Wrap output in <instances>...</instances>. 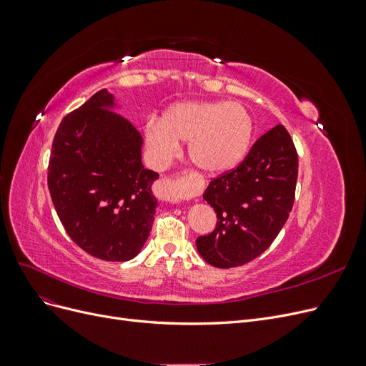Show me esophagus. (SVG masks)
<instances>
[{"mask_svg":"<svg viewBox=\"0 0 366 366\" xmlns=\"http://www.w3.org/2000/svg\"><path fill=\"white\" fill-rule=\"evenodd\" d=\"M183 183L184 180L182 177H179V179H160L154 186V192L166 203L182 202L184 198Z\"/></svg>","mask_w":366,"mask_h":366,"instance_id":"1","label":"esophagus"}]
</instances>
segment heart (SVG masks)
Masks as SVG:
<instances>
[{"instance_id":"obj_1","label":"heart","mask_w":366,"mask_h":366,"mask_svg":"<svg viewBox=\"0 0 366 366\" xmlns=\"http://www.w3.org/2000/svg\"><path fill=\"white\" fill-rule=\"evenodd\" d=\"M147 145L157 166L189 142V157L198 169L218 175L234 169L247 156L253 122L247 109L234 102H183L171 107L162 122L147 124Z\"/></svg>"}]
</instances>
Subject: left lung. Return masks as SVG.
I'll use <instances>...</instances> for the list:
<instances>
[{
    "label": "left lung",
    "mask_w": 366,
    "mask_h": 366,
    "mask_svg": "<svg viewBox=\"0 0 366 366\" xmlns=\"http://www.w3.org/2000/svg\"><path fill=\"white\" fill-rule=\"evenodd\" d=\"M297 180V152L282 125L253 143L237 168L210 180L203 198L217 227L197 238L202 258L214 267L244 265L269 249L289 218Z\"/></svg>",
    "instance_id": "1"
}]
</instances>
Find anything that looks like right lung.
Masks as SVG:
<instances>
[{
  "mask_svg": "<svg viewBox=\"0 0 366 366\" xmlns=\"http://www.w3.org/2000/svg\"><path fill=\"white\" fill-rule=\"evenodd\" d=\"M97 92L69 113L54 134L49 191L69 237L92 257L128 261L149 237L159 174L142 164V134Z\"/></svg>",
  "mask_w": 366,
  "mask_h": 366,
  "instance_id": "add662e5",
  "label": "right lung"
}]
</instances>
